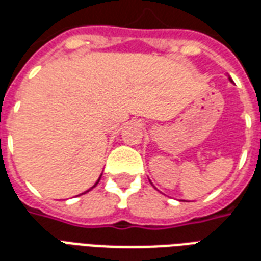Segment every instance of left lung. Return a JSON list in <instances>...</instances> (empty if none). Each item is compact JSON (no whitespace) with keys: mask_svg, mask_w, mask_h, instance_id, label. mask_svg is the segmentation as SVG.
Here are the masks:
<instances>
[{"mask_svg":"<svg viewBox=\"0 0 261 261\" xmlns=\"http://www.w3.org/2000/svg\"><path fill=\"white\" fill-rule=\"evenodd\" d=\"M230 81H232V80H230Z\"/></svg>","mask_w":261,"mask_h":261,"instance_id":"obj_1","label":"left lung"}]
</instances>
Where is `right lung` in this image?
Here are the masks:
<instances>
[{
  "mask_svg": "<svg viewBox=\"0 0 261 261\" xmlns=\"http://www.w3.org/2000/svg\"><path fill=\"white\" fill-rule=\"evenodd\" d=\"M100 177H102V175H100ZM100 177H99V179H97V181H96V183H95V185H93V186H92V187H91V189H93V187L96 186L97 183H99V180H100ZM91 189H89V190H91ZM89 190H86V192H89ZM86 192H85V193H86Z\"/></svg>",
  "mask_w": 261,
  "mask_h": 261,
  "instance_id": "right-lung-1",
  "label": "right lung"
}]
</instances>
